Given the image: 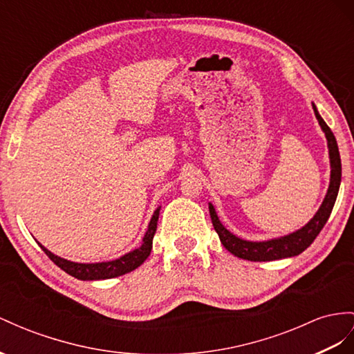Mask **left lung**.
<instances>
[{"instance_id":"1","label":"left lung","mask_w":354,"mask_h":354,"mask_svg":"<svg viewBox=\"0 0 354 354\" xmlns=\"http://www.w3.org/2000/svg\"><path fill=\"white\" fill-rule=\"evenodd\" d=\"M313 107H314L317 120H319V124L322 125V129L326 134V139H328L330 167H332L328 194H326L324 202L322 203L319 212L314 215V218L308 223L305 227H302L301 230H297L292 234H288V236L265 241V242H250V241H242V239L236 238L227 229H224V225L220 223L218 216H216V214H215L214 206L209 205V214H211L214 229L216 233H218L220 241L225 247V250L230 251L233 256H236L243 260H251V261H270V260H279V259L297 256L311 245L314 239L317 238V234H319L322 232V229L324 227L326 221H328L329 215L333 209L335 201H337L338 189H339L341 158H339L337 139H335L332 130L329 129V125L323 121V118L319 115V112H317L314 104H313Z\"/></svg>"}]
</instances>
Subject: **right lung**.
I'll use <instances>...</instances> for the list:
<instances>
[{
	"instance_id": "add662e5",
	"label": "right lung",
	"mask_w": 354,
	"mask_h": 354,
	"mask_svg": "<svg viewBox=\"0 0 354 354\" xmlns=\"http://www.w3.org/2000/svg\"><path fill=\"white\" fill-rule=\"evenodd\" d=\"M158 212L160 209H157L153 212L151 223L148 225L147 234L143 238V243L142 247H139L138 250H134L129 254H125L120 259L112 260V261H103V263H75V261H68L61 259L55 254H52L50 251H48L43 245L41 250L46 252V256L55 263L58 268H61L64 272H67L68 275L75 277L77 279H84V281H93V279H107V278H115L127 274V272H131L136 268H139L145 260L148 259V256L151 254L152 250V239L153 234H156L157 230V221H158Z\"/></svg>"
}]
</instances>
